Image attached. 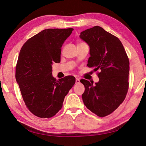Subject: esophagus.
<instances>
[{
  "label": "esophagus",
  "instance_id": "34e87169",
  "mask_svg": "<svg viewBox=\"0 0 146 146\" xmlns=\"http://www.w3.org/2000/svg\"><path fill=\"white\" fill-rule=\"evenodd\" d=\"M79 83H80V79H79V78H76V83L78 84Z\"/></svg>",
  "mask_w": 146,
  "mask_h": 146
}]
</instances>
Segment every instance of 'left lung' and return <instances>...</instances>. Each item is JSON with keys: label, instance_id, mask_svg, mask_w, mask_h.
<instances>
[{"label": "left lung", "instance_id": "1", "mask_svg": "<svg viewBox=\"0 0 146 146\" xmlns=\"http://www.w3.org/2000/svg\"><path fill=\"white\" fill-rule=\"evenodd\" d=\"M80 38L90 47L87 66L100 70L98 82L82 80L85 86L83 103L97 116L104 117L117 108L129 89V60L122 42L99 26L80 33Z\"/></svg>", "mask_w": 146, "mask_h": 146}]
</instances>
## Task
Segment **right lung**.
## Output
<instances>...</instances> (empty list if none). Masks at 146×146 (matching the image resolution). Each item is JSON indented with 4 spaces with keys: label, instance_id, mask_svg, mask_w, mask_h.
Returning <instances> with one entry per match:
<instances>
[{
    "label": "right lung",
    "instance_id": "1",
    "mask_svg": "<svg viewBox=\"0 0 146 146\" xmlns=\"http://www.w3.org/2000/svg\"><path fill=\"white\" fill-rule=\"evenodd\" d=\"M73 30L45 29L28 39L20 50L16 80L26 106L38 117L55 116L76 83L72 76L56 81L52 66L60 62L61 47Z\"/></svg>",
    "mask_w": 146,
    "mask_h": 146
}]
</instances>
